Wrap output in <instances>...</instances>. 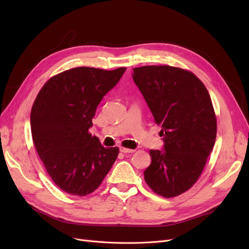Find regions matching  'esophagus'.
Instances as JSON below:
<instances>
[{
	"mask_svg": "<svg viewBox=\"0 0 249 249\" xmlns=\"http://www.w3.org/2000/svg\"><path fill=\"white\" fill-rule=\"evenodd\" d=\"M120 151L123 152V153H132L134 152L135 150L134 149H129V148H126V147H120Z\"/></svg>",
	"mask_w": 249,
	"mask_h": 249,
	"instance_id": "1",
	"label": "esophagus"
}]
</instances>
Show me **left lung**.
Wrapping results in <instances>:
<instances>
[{
  "instance_id": "1",
  "label": "left lung",
  "mask_w": 249,
  "mask_h": 249,
  "mask_svg": "<svg viewBox=\"0 0 249 249\" xmlns=\"http://www.w3.org/2000/svg\"><path fill=\"white\" fill-rule=\"evenodd\" d=\"M132 77L164 142L163 149L149 151L144 179L158 195L176 197L198 180L213 149L217 121L210 95L193 72L169 65L135 68Z\"/></svg>"
}]
</instances>
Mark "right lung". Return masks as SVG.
Wrapping results in <instances>:
<instances>
[{"mask_svg": "<svg viewBox=\"0 0 249 249\" xmlns=\"http://www.w3.org/2000/svg\"><path fill=\"white\" fill-rule=\"evenodd\" d=\"M126 68H74L52 76L32 106L30 124L36 151L54 184L83 196L102 184L119 148H105L89 133L98 105Z\"/></svg>", "mask_w": 249, "mask_h": 249, "instance_id": "obj_1", "label": "right lung"}]
</instances>
